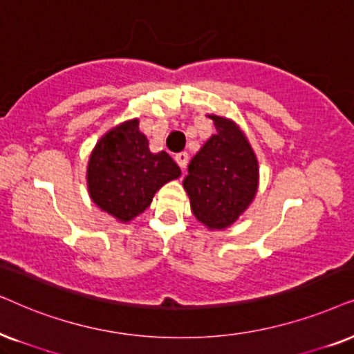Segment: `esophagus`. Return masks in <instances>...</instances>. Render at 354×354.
I'll return each instance as SVG.
<instances>
[{
    "instance_id": "1",
    "label": "esophagus",
    "mask_w": 354,
    "mask_h": 354,
    "mask_svg": "<svg viewBox=\"0 0 354 354\" xmlns=\"http://www.w3.org/2000/svg\"><path fill=\"white\" fill-rule=\"evenodd\" d=\"M174 160H176V163L180 165V168L185 171V168L187 167V162H189V155H187V152H180L174 155Z\"/></svg>"
}]
</instances>
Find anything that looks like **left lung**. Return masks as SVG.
<instances>
[{"label":"left lung","instance_id":"8db88e82","mask_svg":"<svg viewBox=\"0 0 354 354\" xmlns=\"http://www.w3.org/2000/svg\"><path fill=\"white\" fill-rule=\"evenodd\" d=\"M216 134L191 160L183 186L196 218L223 230L248 209L257 191L259 167L246 136L225 118L210 115Z\"/></svg>","mask_w":354,"mask_h":354}]
</instances>
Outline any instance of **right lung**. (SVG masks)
Instances as JSON below:
<instances>
[{"label": "right lung", "instance_id": "obj_1", "mask_svg": "<svg viewBox=\"0 0 354 354\" xmlns=\"http://www.w3.org/2000/svg\"><path fill=\"white\" fill-rule=\"evenodd\" d=\"M181 169L167 152L152 153L139 121H126L98 140L88 160L87 183L92 201L120 221L147 209L165 183Z\"/></svg>", "mask_w": 354, "mask_h": 354}]
</instances>
